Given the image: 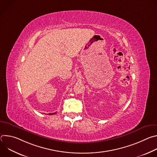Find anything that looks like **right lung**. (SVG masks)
I'll return each mask as SVG.
<instances>
[{
    "label": "right lung",
    "mask_w": 157,
    "mask_h": 157,
    "mask_svg": "<svg viewBox=\"0 0 157 157\" xmlns=\"http://www.w3.org/2000/svg\"><path fill=\"white\" fill-rule=\"evenodd\" d=\"M56 114V113H50V114H48L49 115H53V114Z\"/></svg>",
    "instance_id": "add662e5"
}]
</instances>
